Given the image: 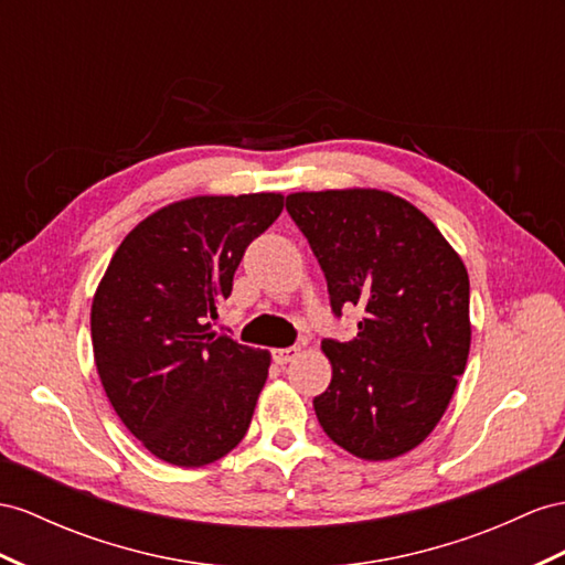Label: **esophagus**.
Listing matches in <instances>:
<instances>
[{
  "mask_svg": "<svg viewBox=\"0 0 565 565\" xmlns=\"http://www.w3.org/2000/svg\"><path fill=\"white\" fill-rule=\"evenodd\" d=\"M298 353H300L298 345H291V349H274L271 358H274V363L286 365V363H291L294 358H298Z\"/></svg>",
  "mask_w": 565,
  "mask_h": 565,
  "instance_id": "obj_1",
  "label": "esophagus"
}]
</instances>
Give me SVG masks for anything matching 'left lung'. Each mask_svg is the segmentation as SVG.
Wrapping results in <instances>:
<instances>
[{"label": "left lung", "instance_id": "1", "mask_svg": "<svg viewBox=\"0 0 565 565\" xmlns=\"http://www.w3.org/2000/svg\"><path fill=\"white\" fill-rule=\"evenodd\" d=\"M286 210L324 271L331 310H363L351 341H322L331 384L312 401L317 420L363 460L413 451L466 372V265L427 214L377 188L291 193Z\"/></svg>", "mask_w": 565, "mask_h": 565}]
</instances>
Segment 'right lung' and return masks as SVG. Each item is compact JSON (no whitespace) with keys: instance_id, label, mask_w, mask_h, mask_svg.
Returning <instances> with one entry per match:
<instances>
[{"instance_id":"obj_1","label":"right lung","mask_w":565,"mask_h":565,"mask_svg":"<svg viewBox=\"0 0 565 565\" xmlns=\"http://www.w3.org/2000/svg\"><path fill=\"white\" fill-rule=\"evenodd\" d=\"M281 210V193L177 200L109 259L90 310L95 365L111 408L159 460L210 466L250 427L271 355L216 337L207 320Z\"/></svg>"}]
</instances>
